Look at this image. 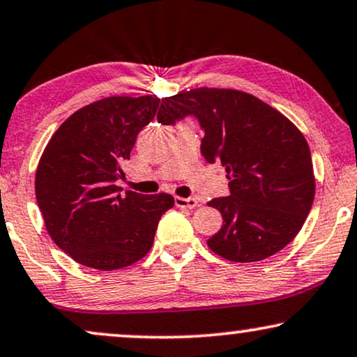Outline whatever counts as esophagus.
<instances>
[{
  "label": "esophagus",
  "mask_w": 357,
  "mask_h": 357,
  "mask_svg": "<svg viewBox=\"0 0 357 357\" xmlns=\"http://www.w3.org/2000/svg\"><path fill=\"white\" fill-rule=\"evenodd\" d=\"M176 206L178 207H186V208H194L197 206V197H176L174 199Z\"/></svg>",
  "instance_id": "1"
}]
</instances>
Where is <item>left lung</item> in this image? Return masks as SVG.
Instances as JSON below:
<instances>
[{
    "label": "left lung",
    "mask_w": 357,
    "mask_h": 357,
    "mask_svg": "<svg viewBox=\"0 0 357 357\" xmlns=\"http://www.w3.org/2000/svg\"><path fill=\"white\" fill-rule=\"evenodd\" d=\"M201 126V153L225 166L230 196L207 206L223 225L208 248L236 263L269 258L296 238L315 196L312 155L294 123L269 104L235 89L197 88L165 98L156 119Z\"/></svg>",
    "instance_id": "obj_1"
}]
</instances>
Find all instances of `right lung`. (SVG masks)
Instances as JSON below:
<instances>
[{
	"instance_id": "1",
	"label": "right lung",
	"mask_w": 357,
	"mask_h": 357,
	"mask_svg": "<svg viewBox=\"0 0 357 357\" xmlns=\"http://www.w3.org/2000/svg\"><path fill=\"white\" fill-rule=\"evenodd\" d=\"M158 106L153 96L101 99L71 114L47 144L36 173L37 204L52 240L76 263L99 271L137 263L174 206L169 194H122L116 186Z\"/></svg>"
}]
</instances>
